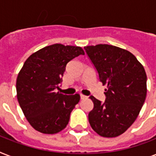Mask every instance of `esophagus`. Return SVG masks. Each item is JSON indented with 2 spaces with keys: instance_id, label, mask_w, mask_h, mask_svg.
I'll list each match as a JSON object with an SVG mask.
<instances>
[{
  "instance_id": "esophagus-1",
  "label": "esophagus",
  "mask_w": 156,
  "mask_h": 156,
  "mask_svg": "<svg viewBox=\"0 0 156 156\" xmlns=\"http://www.w3.org/2000/svg\"><path fill=\"white\" fill-rule=\"evenodd\" d=\"M80 98H81V100H84V99H87V96H86V95H80Z\"/></svg>"
}]
</instances>
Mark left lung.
<instances>
[{"mask_svg": "<svg viewBox=\"0 0 156 156\" xmlns=\"http://www.w3.org/2000/svg\"><path fill=\"white\" fill-rule=\"evenodd\" d=\"M105 89V101L90 95L94 108L88 119L91 128L105 138L126 132L134 122L147 96V74L127 50L108 44L84 47Z\"/></svg>", "mask_w": 156, "mask_h": 156, "instance_id": "1", "label": "left lung"}]
</instances>
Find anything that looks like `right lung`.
Returning <instances> with one entry per match:
<instances>
[{
    "instance_id": "add662e5",
    "label": "right lung",
    "mask_w": 156,
    "mask_h": 156,
    "mask_svg": "<svg viewBox=\"0 0 156 156\" xmlns=\"http://www.w3.org/2000/svg\"><path fill=\"white\" fill-rule=\"evenodd\" d=\"M84 55L82 48L56 44L30 55L18 73L17 98L33 128L53 134L66 128L80 95L54 92L62 82L68 62Z\"/></svg>"
}]
</instances>
